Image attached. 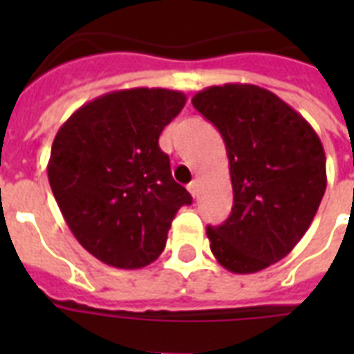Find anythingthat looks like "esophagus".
<instances>
[{"mask_svg":"<svg viewBox=\"0 0 354 354\" xmlns=\"http://www.w3.org/2000/svg\"><path fill=\"white\" fill-rule=\"evenodd\" d=\"M187 189H189V193L193 194V196H198V182H196V180H193V182L189 183Z\"/></svg>","mask_w":354,"mask_h":354,"instance_id":"obj_1","label":"esophagus"}]
</instances>
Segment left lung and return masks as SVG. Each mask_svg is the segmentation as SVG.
<instances>
[{
	"label": "left lung",
	"mask_w": 354,
	"mask_h": 354,
	"mask_svg": "<svg viewBox=\"0 0 354 354\" xmlns=\"http://www.w3.org/2000/svg\"><path fill=\"white\" fill-rule=\"evenodd\" d=\"M193 106L221 132L230 160L232 215L207 226L216 261L255 274L292 252L327 187L318 133L272 91L255 84L211 86Z\"/></svg>",
	"instance_id": "obj_1"
}]
</instances>
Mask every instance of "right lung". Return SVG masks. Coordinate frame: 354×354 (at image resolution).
<instances>
[{"label":"right lung","mask_w":354,"mask_h":354,"mask_svg":"<svg viewBox=\"0 0 354 354\" xmlns=\"http://www.w3.org/2000/svg\"><path fill=\"white\" fill-rule=\"evenodd\" d=\"M185 101L163 88L110 91L55 136L51 191L75 239L104 264L136 270L156 261L178 209L193 202L158 145Z\"/></svg>","instance_id":"1"}]
</instances>
